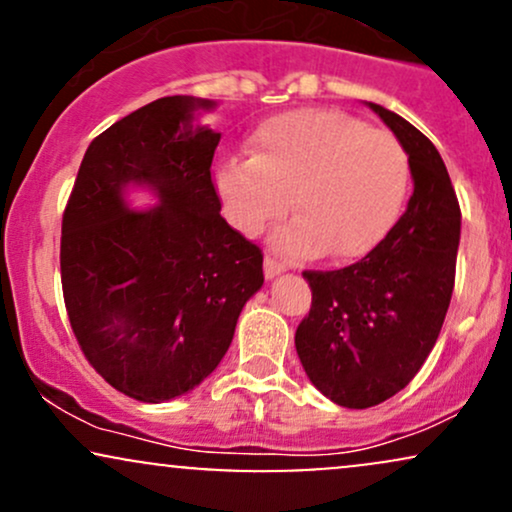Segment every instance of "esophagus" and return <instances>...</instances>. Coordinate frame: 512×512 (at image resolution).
Returning <instances> with one entry per match:
<instances>
[{
  "mask_svg": "<svg viewBox=\"0 0 512 512\" xmlns=\"http://www.w3.org/2000/svg\"><path fill=\"white\" fill-rule=\"evenodd\" d=\"M281 272H286V264L284 262H279V260H274V257H264V276H267V279H274V276H279Z\"/></svg>",
  "mask_w": 512,
  "mask_h": 512,
  "instance_id": "34e87169",
  "label": "esophagus"
}]
</instances>
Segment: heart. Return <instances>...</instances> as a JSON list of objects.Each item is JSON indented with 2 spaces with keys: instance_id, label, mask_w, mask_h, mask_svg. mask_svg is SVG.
Returning a JSON list of instances; mask_svg holds the SVG:
<instances>
[{
  "instance_id": "b5f03b06",
  "label": "heart",
  "mask_w": 512,
  "mask_h": 512,
  "mask_svg": "<svg viewBox=\"0 0 512 512\" xmlns=\"http://www.w3.org/2000/svg\"><path fill=\"white\" fill-rule=\"evenodd\" d=\"M250 161H223L214 173L223 216L243 236H272L286 257L332 260L368 255L395 226L409 185L407 154L392 134L368 129L342 110L303 108L252 129Z\"/></svg>"
}]
</instances>
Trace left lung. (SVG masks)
I'll return each mask as SVG.
<instances>
[{
	"label": "left lung",
	"mask_w": 512,
	"mask_h": 512,
	"mask_svg": "<svg viewBox=\"0 0 512 512\" xmlns=\"http://www.w3.org/2000/svg\"><path fill=\"white\" fill-rule=\"evenodd\" d=\"M409 156L414 195L390 233L334 272H303L313 291L296 330L310 383L334 404L368 409L411 383L448 313L460 204L438 149L404 117L368 103Z\"/></svg>",
	"instance_id": "1"
}]
</instances>
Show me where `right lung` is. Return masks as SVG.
Returning <instances> with one entry per match:
<instances>
[{
    "instance_id": "right-lung-1",
    "label": "right lung",
    "mask_w": 512,
    "mask_h": 512,
    "mask_svg": "<svg viewBox=\"0 0 512 512\" xmlns=\"http://www.w3.org/2000/svg\"><path fill=\"white\" fill-rule=\"evenodd\" d=\"M214 101L168 96L93 139L62 216V291L93 368L122 395L168 402L195 390L262 289V250L228 226L211 182ZM144 186L156 208L129 210Z\"/></svg>"
}]
</instances>
